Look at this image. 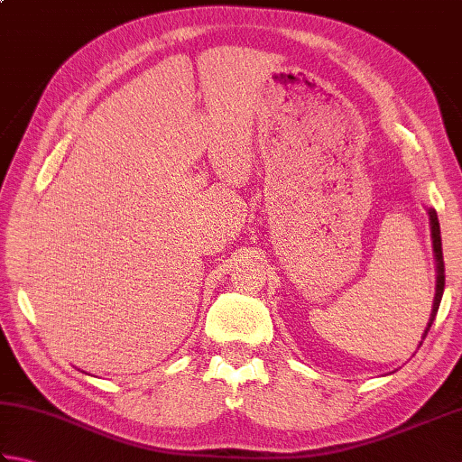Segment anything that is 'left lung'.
I'll return each mask as SVG.
<instances>
[{
  "label": "left lung",
  "mask_w": 462,
  "mask_h": 462,
  "mask_svg": "<svg viewBox=\"0 0 462 462\" xmlns=\"http://www.w3.org/2000/svg\"><path fill=\"white\" fill-rule=\"evenodd\" d=\"M429 220H430V238H433V252H435V262H437V288H435V300H433V310H430V318L423 333V339L427 337V333L430 329V323L435 321L437 311L440 306V298H443V290H445V262H443V242H440V226L435 208H429ZM423 343V341H420ZM419 343V347H420Z\"/></svg>",
  "instance_id": "1"
}]
</instances>
